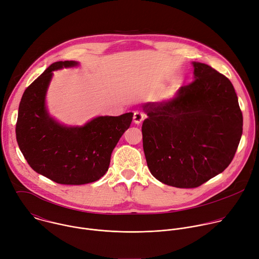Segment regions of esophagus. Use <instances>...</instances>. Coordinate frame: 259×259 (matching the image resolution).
Instances as JSON below:
<instances>
[{
	"mask_svg": "<svg viewBox=\"0 0 259 259\" xmlns=\"http://www.w3.org/2000/svg\"><path fill=\"white\" fill-rule=\"evenodd\" d=\"M144 119V115L140 112H134V115H133V122L137 125H139Z\"/></svg>",
	"mask_w": 259,
	"mask_h": 259,
	"instance_id": "obj_1",
	"label": "esophagus"
}]
</instances>
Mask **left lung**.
Listing matches in <instances>:
<instances>
[{"mask_svg": "<svg viewBox=\"0 0 259 259\" xmlns=\"http://www.w3.org/2000/svg\"><path fill=\"white\" fill-rule=\"evenodd\" d=\"M194 81L173 98L145 103L143 151L152 175L167 186L193 189L232 162L243 116L231 81L211 66L193 62Z\"/></svg>", "mask_w": 259, "mask_h": 259, "instance_id": "obj_1", "label": "left lung"}]
</instances>
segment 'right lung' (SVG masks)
Wrapping results in <instances>:
<instances>
[{"instance_id": "add662e5", "label": "right lung", "mask_w": 259, "mask_h": 259, "mask_svg": "<svg viewBox=\"0 0 259 259\" xmlns=\"http://www.w3.org/2000/svg\"><path fill=\"white\" fill-rule=\"evenodd\" d=\"M78 61L51 64L24 91L16 123V139L28 165L60 184H86L108 170L110 156L130 127L132 113L100 116L83 126H66L48 112L46 94L53 71L78 66Z\"/></svg>"}]
</instances>
